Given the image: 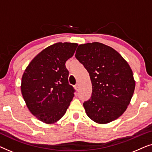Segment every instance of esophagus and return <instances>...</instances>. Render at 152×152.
I'll list each match as a JSON object with an SVG mask.
<instances>
[{"instance_id":"34e87169","label":"esophagus","mask_w":152,"mask_h":152,"mask_svg":"<svg viewBox=\"0 0 152 152\" xmlns=\"http://www.w3.org/2000/svg\"><path fill=\"white\" fill-rule=\"evenodd\" d=\"M75 88H76V90L77 91H79V84H76V85H75Z\"/></svg>"}]
</instances>
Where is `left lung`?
<instances>
[{"label": "left lung", "mask_w": 152, "mask_h": 152, "mask_svg": "<svg viewBox=\"0 0 152 152\" xmlns=\"http://www.w3.org/2000/svg\"><path fill=\"white\" fill-rule=\"evenodd\" d=\"M75 57L88 72L93 86L91 98L83 104L87 115L99 124L116 120L134 92L129 65L113 48L98 42L80 45Z\"/></svg>", "instance_id": "8db88e82"}]
</instances>
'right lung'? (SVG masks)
I'll use <instances>...</instances> for the list:
<instances>
[{
  "mask_svg": "<svg viewBox=\"0 0 152 152\" xmlns=\"http://www.w3.org/2000/svg\"><path fill=\"white\" fill-rule=\"evenodd\" d=\"M77 43H57L46 48L30 62L22 77L21 93L37 119L51 124L63 117L75 90L68 83L66 61L73 56Z\"/></svg>",
  "mask_w": 152,
  "mask_h": 152,
  "instance_id": "1",
  "label": "right lung"
}]
</instances>
